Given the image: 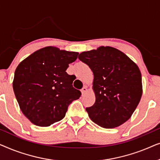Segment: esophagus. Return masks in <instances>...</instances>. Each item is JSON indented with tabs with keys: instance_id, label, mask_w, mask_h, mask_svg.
<instances>
[{
	"instance_id": "esophagus-1",
	"label": "esophagus",
	"mask_w": 160,
	"mask_h": 160,
	"mask_svg": "<svg viewBox=\"0 0 160 160\" xmlns=\"http://www.w3.org/2000/svg\"><path fill=\"white\" fill-rule=\"evenodd\" d=\"M87 91V87H84L82 89H81V92H82V95H83V94H84L85 92H86Z\"/></svg>"
}]
</instances>
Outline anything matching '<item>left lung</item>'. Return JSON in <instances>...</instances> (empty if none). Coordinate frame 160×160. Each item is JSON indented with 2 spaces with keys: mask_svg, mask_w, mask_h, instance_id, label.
Wrapping results in <instances>:
<instances>
[{
  "mask_svg": "<svg viewBox=\"0 0 160 160\" xmlns=\"http://www.w3.org/2000/svg\"><path fill=\"white\" fill-rule=\"evenodd\" d=\"M78 59L94 75L95 102L86 111L92 121L114 128L130 119L142 96V78L138 65L115 48L100 47L84 52Z\"/></svg>",
  "mask_w": 160,
  "mask_h": 160,
  "instance_id": "1",
  "label": "left lung"
}]
</instances>
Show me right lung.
<instances>
[{"label": "right lung", "instance_id": "obj_1", "mask_svg": "<svg viewBox=\"0 0 160 160\" xmlns=\"http://www.w3.org/2000/svg\"><path fill=\"white\" fill-rule=\"evenodd\" d=\"M78 53L48 47L19 63L13 89L23 114L32 124L48 127L65 117L68 106L80 98L66 70Z\"/></svg>", "mask_w": 160, "mask_h": 160}]
</instances>
